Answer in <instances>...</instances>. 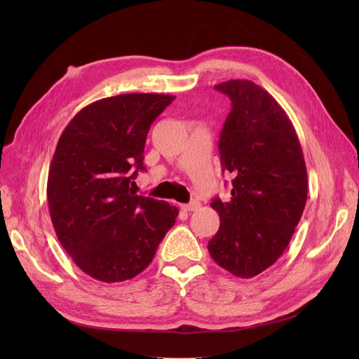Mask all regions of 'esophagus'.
<instances>
[{
    "instance_id": "34e87169",
    "label": "esophagus",
    "mask_w": 359,
    "mask_h": 359,
    "mask_svg": "<svg viewBox=\"0 0 359 359\" xmlns=\"http://www.w3.org/2000/svg\"><path fill=\"white\" fill-rule=\"evenodd\" d=\"M198 208H201V202L199 201H191L190 203L181 205V210L182 211H194V210H198Z\"/></svg>"
}]
</instances>
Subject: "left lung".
<instances>
[{"instance_id":"left-lung-1","label":"left lung","mask_w":359,"mask_h":359,"mask_svg":"<svg viewBox=\"0 0 359 359\" xmlns=\"http://www.w3.org/2000/svg\"><path fill=\"white\" fill-rule=\"evenodd\" d=\"M214 88L232 109L219 140L222 170L231 173V199L214 198L220 227L208 252L231 274L252 278L283 255L307 202V169L289 116L252 81Z\"/></svg>"}]
</instances>
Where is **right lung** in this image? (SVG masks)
Wrapping results in <instances>:
<instances>
[{"label": "right lung", "mask_w": 359, "mask_h": 359, "mask_svg": "<svg viewBox=\"0 0 359 359\" xmlns=\"http://www.w3.org/2000/svg\"><path fill=\"white\" fill-rule=\"evenodd\" d=\"M175 100L168 94H121L81 109L52 157L48 203L61 245L85 274L118 283L153 262L178 208L132 189L144 166L147 135Z\"/></svg>", "instance_id": "add662e5"}]
</instances>
